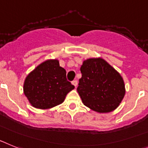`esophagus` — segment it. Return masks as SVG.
<instances>
[{"instance_id":"1","label":"esophagus","mask_w":148,"mask_h":148,"mask_svg":"<svg viewBox=\"0 0 148 148\" xmlns=\"http://www.w3.org/2000/svg\"><path fill=\"white\" fill-rule=\"evenodd\" d=\"M72 84L74 85V86H77V79H74V80H73L72 81Z\"/></svg>"}]
</instances>
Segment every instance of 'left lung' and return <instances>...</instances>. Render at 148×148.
I'll return each mask as SVG.
<instances>
[{"label": "left lung", "instance_id": "obj_1", "mask_svg": "<svg viewBox=\"0 0 148 148\" xmlns=\"http://www.w3.org/2000/svg\"><path fill=\"white\" fill-rule=\"evenodd\" d=\"M77 92L88 108L98 112H109L119 106L125 95L120 74L103 59H88L80 68Z\"/></svg>", "mask_w": 148, "mask_h": 148}]
</instances>
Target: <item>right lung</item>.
<instances>
[{
  "instance_id": "1",
  "label": "right lung",
  "mask_w": 148,
  "mask_h": 148,
  "mask_svg": "<svg viewBox=\"0 0 148 148\" xmlns=\"http://www.w3.org/2000/svg\"><path fill=\"white\" fill-rule=\"evenodd\" d=\"M74 88V85L67 80L66 71L56 60H47L37 66L24 84V95L29 103L42 110L62 103Z\"/></svg>"
}]
</instances>
